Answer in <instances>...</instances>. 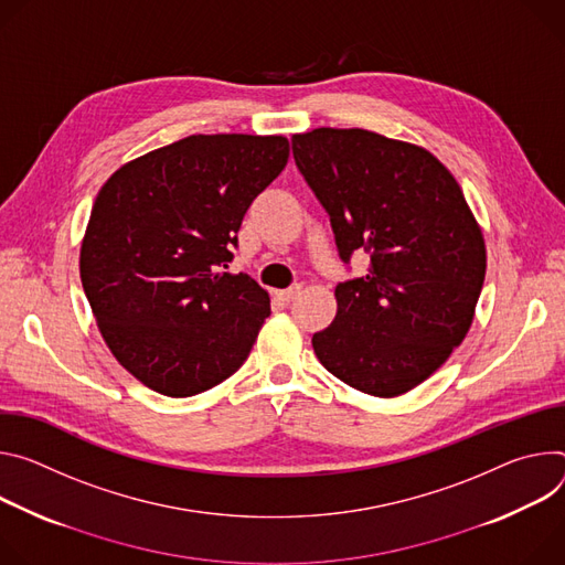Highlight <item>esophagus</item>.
<instances>
[{
	"label": "esophagus",
	"mask_w": 565,
	"mask_h": 565,
	"mask_svg": "<svg viewBox=\"0 0 565 565\" xmlns=\"http://www.w3.org/2000/svg\"><path fill=\"white\" fill-rule=\"evenodd\" d=\"M300 289H302L300 285H291V287H287V289H282V291H276V294H278V298H280V300L291 302V300L300 294Z\"/></svg>",
	"instance_id": "34e87169"
}]
</instances>
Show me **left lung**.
<instances>
[{
  "label": "left lung",
  "mask_w": 565,
  "mask_h": 565,
  "mask_svg": "<svg viewBox=\"0 0 565 565\" xmlns=\"http://www.w3.org/2000/svg\"><path fill=\"white\" fill-rule=\"evenodd\" d=\"M291 150L330 215L341 260L370 256L365 276L337 285V317L311 345L348 386L404 395L473 323L487 269L482 231L456 177L419 146L319 128L294 135Z\"/></svg>",
  "instance_id": "1"
}]
</instances>
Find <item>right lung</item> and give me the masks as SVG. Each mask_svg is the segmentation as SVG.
Wrapping results in <instances>:
<instances>
[{"instance_id": "obj_1", "label": "right lung", "mask_w": 565, "mask_h": 565, "mask_svg": "<svg viewBox=\"0 0 565 565\" xmlns=\"http://www.w3.org/2000/svg\"><path fill=\"white\" fill-rule=\"evenodd\" d=\"M287 159L285 137L193 135L103 183L81 280L107 348L143 386L191 397L246 361L269 294L226 269L244 213Z\"/></svg>"}]
</instances>
